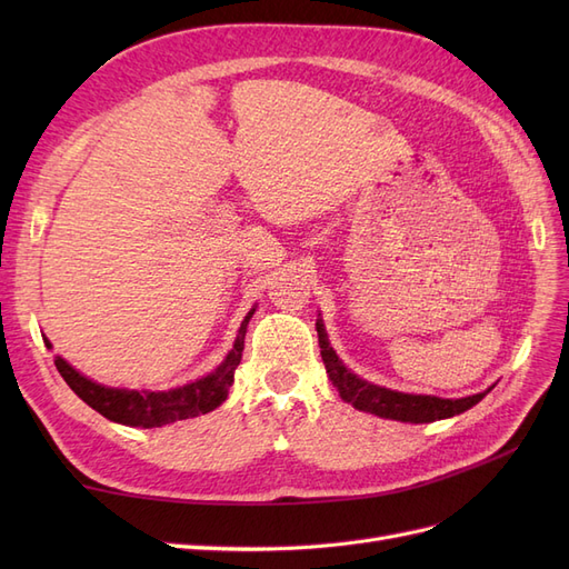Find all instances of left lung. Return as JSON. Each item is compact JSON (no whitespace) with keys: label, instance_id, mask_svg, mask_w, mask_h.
Returning a JSON list of instances; mask_svg holds the SVG:
<instances>
[{"label":"left lung","instance_id":"left-lung-1","mask_svg":"<svg viewBox=\"0 0 569 569\" xmlns=\"http://www.w3.org/2000/svg\"><path fill=\"white\" fill-rule=\"evenodd\" d=\"M318 330V343H320V356L330 377L332 385L337 387L339 396L347 403H351L358 410L372 412V416H380L387 420H399V422H435L443 418L460 416L468 408L477 406L485 396L491 391H481L465 396V399H439V396H422V393H403V391H391L385 387H377L372 382L360 380L347 366L341 363L339 356L327 341L325 325L318 318L316 322Z\"/></svg>","mask_w":569,"mask_h":569}]
</instances>
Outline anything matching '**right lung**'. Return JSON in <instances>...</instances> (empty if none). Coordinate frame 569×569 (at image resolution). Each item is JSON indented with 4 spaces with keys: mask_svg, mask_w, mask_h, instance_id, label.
<instances>
[{
    "mask_svg": "<svg viewBox=\"0 0 569 569\" xmlns=\"http://www.w3.org/2000/svg\"><path fill=\"white\" fill-rule=\"evenodd\" d=\"M256 308L247 313L242 320V327H239L237 339L232 351L226 356V360L211 372L201 377L197 382H189L178 389H168V391H134V389H113L97 385L88 377L80 375L76 368L66 363L61 356L54 358V366L61 372L66 385L71 387L80 399L101 412L107 420L120 422L128 427H163L178 420L187 418H197L203 416V412L216 410L222 401L228 399V391L234 382V370L242 360L244 351V337H247V325L251 320ZM47 347H51L49 339H44Z\"/></svg>",
    "mask_w": 569,
    "mask_h": 569,
    "instance_id": "right-lung-1",
    "label": "right lung"
}]
</instances>
